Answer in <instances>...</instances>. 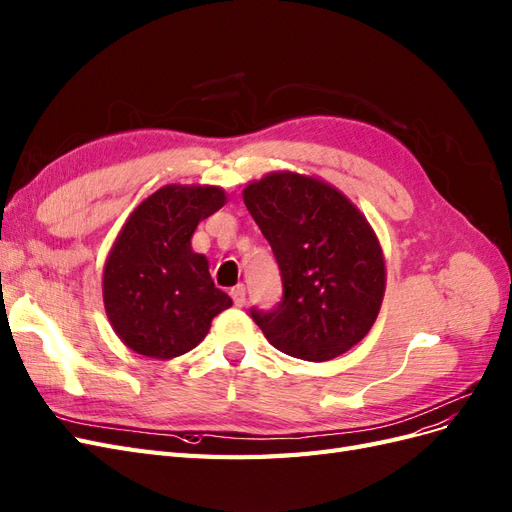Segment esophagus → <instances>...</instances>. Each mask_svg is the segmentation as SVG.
Instances as JSON below:
<instances>
[{"mask_svg":"<svg viewBox=\"0 0 512 512\" xmlns=\"http://www.w3.org/2000/svg\"><path fill=\"white\" fill-rule=\"evenodd\" d=\"M229 295H232V300L238 308L246 304V287L244 285H236L232 291H229Z\"/></svg>","mask_w":512,"mask_h":512,"instance_id":"1","label":"esophagus"}]
</instances>
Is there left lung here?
Instances as JSON below:
<instances>
[{
  "label": "left lung",
  "mask_w": 512,
  "mask_h": 512,
  "mask_svg": "<svg viewBox=\"0 0 512 512\" xmlns=\"http://www.w3.org/2000/svg\"><path fill=\"white\" fill-rule=\"evenodd\" d=\"M244 204L283 280L274 308H251L263 336L306 361L349 351L370 332L385 293V261L368 221L334 187L291 172L246 187Z\"/></svg>",
  "instance_id": "1"
}]
</instances>
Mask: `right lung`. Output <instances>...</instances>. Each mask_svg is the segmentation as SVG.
<instances>
[{
    "mask_svg": "<svg viewBox=\"0 0 512 512\" xmlns=\"http://www.w3.org/2000/svg\"><path fill=\"white\" fill-rule=\"evenodd\" d=\"M223 204L219 187L168 185L131 212L104 268L106 315L131 351L185 355L232 306L214 287L206 257L191 249L197 223Z\"/></svg>",
    "mask_w": 512,
    "mask_h": 512,
    "instance_id": "1",
    "label": "right lung"
}]
</instances>
